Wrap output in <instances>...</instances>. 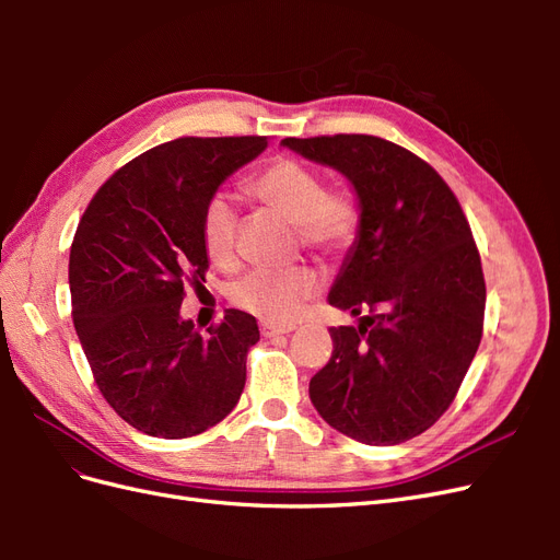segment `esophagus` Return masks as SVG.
<instances>
[{
  "label": "esophagus",
  "instance_id": "34e87169",
  "mask_svg": "<svg viewBox=\"0 0 560 560\" xmlns=\"http://www.w3.org/2000/svg\"><path fill=\"white\" fill-rule=\"evenodd\" d=\"M294 329H296L294 325L278 327V325H268V322H264V325H261V336H266V338H273V336H280V334H292Z\"/></svg>",
  "mask_w": 560,
  "mask_h": 560
}]
</instances>
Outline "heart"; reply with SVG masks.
Returning <instances> with one entry per match:
<instances>
[{"instance_id":"heart-1","label":"heart","mask_w":560,"mask_h":560,"mask_svg":"<svg viewBox=\"0 0 560 560\" xmlns=\"http://www.w3.org/2000/svg\"><path fill=\"white\" fill-rule=\"evenodd\" d=\"M249 191L296 224L301 241L313 249L341 252L358 231V210L352 200L343 194H329L313 167L294 159L270 163L249 182ZM200 231L212 261L231 264L235 259L238 208L231 196L214 194L208 200ZM317 287L319 278L308 266L257 268L233 284V301L270 325H292Z\"/></svg>"}]
</instances>
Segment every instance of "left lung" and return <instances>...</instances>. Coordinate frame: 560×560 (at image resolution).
I'll list each match as a JSON object with an SVG mask.
<instances>
[{
    "label": "left lung",
    "instance_id": "obj_1",
    "mask_svg": "<svg viewBox=\"0 0 560 560\" xmlns=\"http://www.w3.org/2000/svg\"><path fill=\"white\" fill-rule=\"evenodd\" d=\"M280 144L341 173L360 208L327 296L360 319L329 329L311 401L354 442L401 444L442 418L481 343L486 282L460 202L434 167L374 135Z\"/></svg>",
    "mask_w": 560,
    "mask_h": 560
}]
</instances>
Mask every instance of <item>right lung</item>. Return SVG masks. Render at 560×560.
Returning <instances> with one entry per match:
<instances>
[{"mask_svg":"<svg viewBox=\"0 0 560 560\" xmlns=\"http://www.w3.org/2000/svg\"><path fill=\"white\" fill-rule=\"evenodd\" d=\"M266 138H179L114 173L70 249L72 317L100 393L128 425L184 439L224 420L245 387L257 319L226 311L200 334L179 308L206 280L202 210Z\"/></svg>","mask_w":560,"mask_h":560,"instance_id":"add662e5","label":"right lung"}]
</instances>
